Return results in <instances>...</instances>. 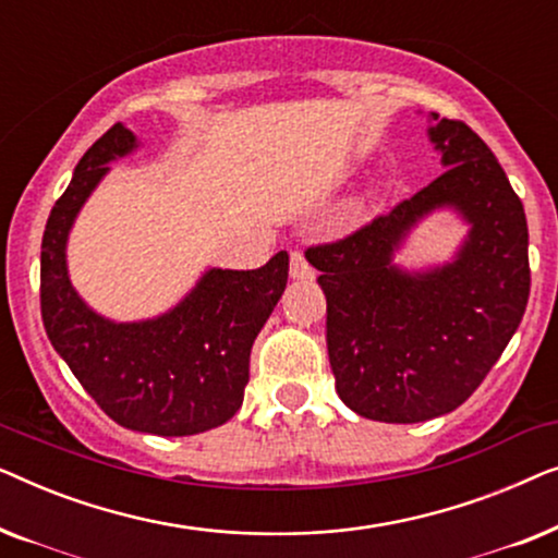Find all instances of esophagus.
Here are the masks:
<instances>
[{
    "mask_svg": "<svg viewBox=\"0 0 558 558\" xmlns=\"http://www.w3.org/2000/svg\"><path fill=\"white\" fill-rule=\"evenodd\" d=\"M289 277L296 279V281H312L315 279V269L307 264V258H304L300 251H294L292 254V262H289Z\"/></svg>",
    "mask_w": 558,
    "mask_h": 558,
    "instance_id": "esophagus-1",
    "label": "esophagus"
}]
</instances>
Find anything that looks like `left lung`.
Segmentation results:
<instances>
[{"label":"left lung","mask_w":558,"mask_h":558,"mask_svg":"<svg viewBox=\"0 0 558 558\" xmlns=\"http://www.w3.org/2000/svg\"><path fill=\"white\" fill-rule=\"evenodd\" d=\"M429 124L447 170L388 216L304 254L327 296L335 388L373 422L416 424L468 401L529 304L521 197L468 124L437 113ZM437 209H454L469 223L456 256L429 270L393 265L408 233Z\"/></svg>","instance_id":"8db88e82"}]
</instances>
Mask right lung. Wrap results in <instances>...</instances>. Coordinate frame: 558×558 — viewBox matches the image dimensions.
<instances>
[{
	"label": "right lung",
	"mask_w": 558,
	"mask_h": 558,
	"mask_svg": "<svg viewBox=\"0 0 558 558\" xmlns=\"http://www.w3.org/2000/svg\"><path fill=\"white\" fill-rule=\"evenodd\" d=\"M140 147L113 124L75 165L43 233L40 307L45 332L98 407L126 429L187 437L226 424L243 403L251 345L284 294L289 256L262 269H208L172 310L113 323L90 310L68 277V235L109 162Z\"/></svg>",
	"instance_id": "1"
}]
</instances>
